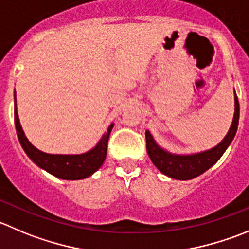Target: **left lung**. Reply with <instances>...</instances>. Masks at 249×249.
Masks as SVG:
<instances>
[{
  "label": "left lung",
  "instance_id": "left-lung-1",
  "mask_svg": "<svg viewBox=\"0 0 249 249\" xmlns=\"http://www.w3.org/2000/svg\"><path fill=\"white\" fill-rule=\"evenodd\" d=\"M238 118H240V103H238L237 95L235 93V115H233L232 125H231L225 139L213 149L203 152V153L192 154V156L170 154L157 146L149 131H146L147 153L154 165L161 173L170 178H178V180H190V178H197L206 170H208L211 166H213L226 151L237 131Z\"/></svg>",
  "mask_w": 249,
  "mask_h": 249
}]
</instances>
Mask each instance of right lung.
Instances as JSON below:
<instances>
[{
	"label": "right lung",
	"instance_id": "add662e5",
	"mask_svg": "<svg viewBox=\"0 0 249 249\" xmlns=\"http://www.w3.org/2000/svg\"><path fill=\"white\" fill-rule=\"evenodd\" d=\"M14 124H16L17 135L21 147L28 154L29 158L37 164L40 168L45 169L52 175L57 176L64 180H80L88 176L92 175L96 170L101 168L107 156L108 140H109L110 131L113 129V124L109 125L107 132L103 135L101 141L93 149L88 153L75 154V156H62V154H47L38 151L33 146L24 135L19 123L17 108L14 107Z\"/></svg>",
	"mask_w": 249,
	"mask_h": 249
}]
</instances>
